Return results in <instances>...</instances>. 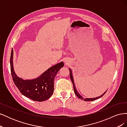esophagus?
<instances>
[{"label":"esophagus","instance_id":"esophagus-1","mask_svg":"<svg viewBox=\"0 0 127 127\" xmlns=\"http://www.w3.org/2000/svg\"><path fill=\"white\" fill-rule=\"evenodd\" d=\"M64 62L65 64H68V60L65 59V60H64Z\"/></svg>","mask_w":127,"mask_h":127}]
</instances>
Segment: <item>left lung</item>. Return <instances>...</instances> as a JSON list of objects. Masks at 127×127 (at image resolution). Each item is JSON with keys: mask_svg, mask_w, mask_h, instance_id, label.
Wrapping results in <instances>:
<instances>
[{"mask_svg": "<svg viewBox=\"0 0 127 127\" xmlns=\"http://www.w3.org/2000/svg\"><path fill=\"white\" fill-rule=\"evenodd\" d=\"M69 71H70V78L71 80V82H72V85H73V87H74V93H75V94L79 98L81 99H84V101H92L95 100V99H98V98H100V97H102L105 94V93H106L107 91H106L104 92V93L103 94H102L101 95L99 96H98V97H94V98H83V96H82L79 94V93H78V92L77 91V89H76V87H75V83H74V78H73V76H72L71 70L70 69V68H69Z\"/></svg>", "mask_w": 127, "mask_h": 127, "instance_id": "obj_1", "label": "left lung"}]
</instances>
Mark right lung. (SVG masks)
Here are the masks:
<instances>
[{
    "instance_id": "1",
    "label": "right lung",
    "mask_w": 127,
    "mask_h": 127,
    "mask_svg": "<svg viewBox=\"0 0 127 127\" xmlns=\"http://www.w3.org/2000/svg\"><path fill=\"white\" fill-rule=\"evenodd\" d=\"M13 49L10 59V70L14 84L25 96L35 101L43 102L52 95L54 91V79L64 64L60 62L50 67L38 77L32 79H23L15 73L13 66Z\"/></svg>"
}]
</instances>
